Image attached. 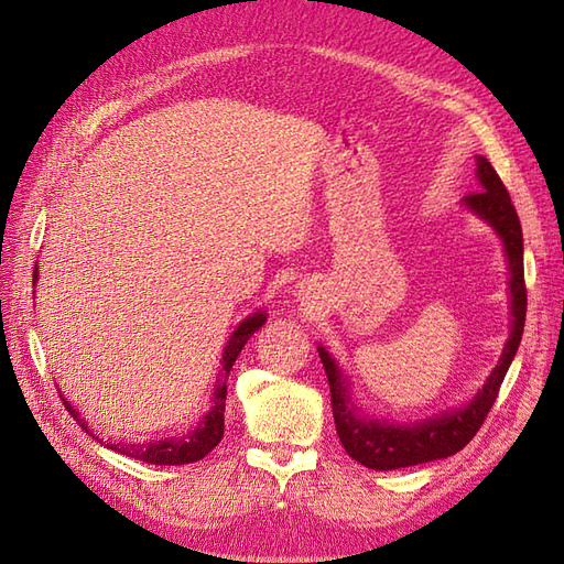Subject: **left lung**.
I'll return each instance as SVG.
<instances>
[{
    "label": "left lung",
    "mask_w": 564,
    "mask_h": 564,
    "mask_svg": "<svg viewBox=\"0 0 564 564\" xmlns=\"http://www.w3.org/2000/svg\"><path fill=\"white\" fill-rule=\"evenodd\" d=\"M477 181H480V191L466 195L464 204L466 209L487 220V224L497 230L503 242L510 270V336L506 340L499 365L494 367L485 386L477 390V395L464 406L452 409V412H442L435 419L419 421L412 425H392L388 421L367 419L362 416L360 406H355L350 400V390L344 371L338 369L336 360L327 350L317 346L322 367L327 371L329 379L332 412L340 445H344L348 456H352L357 464H362L371 470H398L406 466L429 464V460L447 458L464 449L475 437V433L480 431L491 404L497 402L506 371L518 352L527 315L522 226L503 181L494 172V166L487 158H477Z\"/></svg>",
    "instance_id": "left-lung-1"
}]
</instances>
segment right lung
Here are the masks:
<instances>
[{
  "label": "right lung",
  "mask_w": 564,
  "mask_h": 564,
  "mask_svg": "<svg viewBox=\"0 0 564 564\" xmlns=\"http://www.w3.org/2000/svg\"><path fill=\"white\" fill-rule=\"evenodd\" d=\"M35 280H37V268H35ZM265 324V313L259 311L249 315L245 322H240V327H237L228 340V346L224 350V360H220V373L216 379V390H214V398H212V409L204 419L199 421L197 429L193 433H187L181 440H158V442H145V445H122V442H117V445H108L110 449L119 452V454H127L131 458H139L145 460V464H155V466H183V464H195V460L207 456L218 442L224 437V412H226V395H228V373L237 360V355L242 352L247 340L253 336V332H259ZM63 404L67 412L73 414V419L82 425L84 431L91 433V429H87V421L79 419L77 409H73V404L63 398ZM94 435V433H91ZM98 440V435H94ZM104 445V442H100Z\"/></svg>",
  "instance_id": "right-lung-1"
}]
</instances>
